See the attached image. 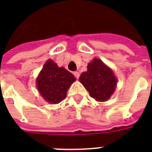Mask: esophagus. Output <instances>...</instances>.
<instances>
[{"mask_svg": "<svg viewBox=\"0 0 152 152\" xmlns=\"http://www.w3.org/2000/svg\"><path fill=\"white\" fill-rule=\"evenodd\" d=\"M73 74H74V75H75V77H76V78H78V77H79V76H80V74H79V72L75 71V72H74Z\"/></svg>", "mask_w": 152, "mask_h": 152, "instance_id": "1", "label": "esophagus"}]
</instances>
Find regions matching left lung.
I'll list each match as a JSON object with an SVG mask.
<instances>
[{
  "label": "left lung",
  "mask_w": 152,
  "mask_h": 152,
  "mask_svg": "<svg viewBox=\"0 0 152 152\" xmlns=\"http://www.w3.org/2000/svg\"><path fill=\"white\" fill-rule=\"evenodd\" d=\"M79 81L88 91L91 97L101 102L110 98L117 83L112 69L97 58L88 64L87 71L81 75Z\"/></svg>",
  "instance_id": "1"
}]
</instances>
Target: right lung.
I'll use <instances>...</instances> for the list:
<instances>
[{
  "label": "right lung",
  "mask_w": 152,
  "mask_h": 152,
  "mask_svg": "<svg viewBox=\"0 0 152 152\" xmlns=\"http://www.w3.org/2000/svg\"><path fill=\"white\" fill-rule=\"evenodd\" d=\"M75 80L70 72L48 60L39 75L36 83L39 91L46 101L57 104L65 99L67 90Z\"/></svg>",
  "instance_id": "add662e5"
}]
</instances>
